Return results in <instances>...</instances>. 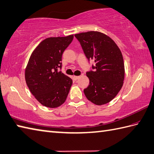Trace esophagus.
I'll list each match as a JSON object with an SVG mask.
<instances>
[{"label":"esophagus","instance_id":"obj_1","mask_svg":"<svg viewBox=\"0 0 154 154\" xmlns=\"http://www.w3.org/2000/svg\"><path fill=\"white\" fill-rule=\"evenodd\" d=\"M73 78H74V79L75 80H76L78 79V78H80V76H74Z\"/></svg>","mask_w":154,"mask_h":154}]
</instances>
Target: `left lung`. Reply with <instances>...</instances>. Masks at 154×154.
<instances>
[{"mask_svg": "<svg viewBox=\"0 0 154 154\" xmlns=\"http://www.w3.org/2000/svg\"><path fill=\"white\" fill-rule=\"evenodd\" d=\"M90 62L95 65L86 72L90 84L84 92L88 100L101 105L115 97L123 84L125 65L123 57L114 41L105 34L88 32L75 34Z\"/></svg>", "mask_w": 154, "mask_h": 154, "instance_id": "8db88e82", "label": "left lung"}]
</instances>
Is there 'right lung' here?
Returning <instances> with one entry per match:
<instances>
[{"label": "right lung", "instance_id": "obj_1", "mask_svg": "<svg viewBox=\"0 0 154 154\" xmlns=\"http://www.w3.org/2000/svg\"><path fill=\"white\" fill-rule=\"evenodd\" d=\"M73 35L49 37L41 42L31 55L25 71L27 86L41 104L59 107L66 101L72 80L59 70L62 55L72 42Z\"/></svg>", "mask_w": 154, "mask_h": 154}]
</instances>
